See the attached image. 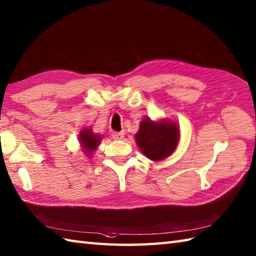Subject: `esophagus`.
<instances>
[{"label":"esophagus","instance_id":"34e87169","mask_svg":"<svg viewBox=\"0 0 256 256\" xmlns=\"http://www.w3.org/2000/svg\"><path fill=\"white\" fill-rule=\"evenodd\" d=\"M124 134H126L124 133V130H121V132H116L112 134V138H114V140H121L124 138Z\"/></svg>","mask_w":256,"mask_h":256}]
</instances>
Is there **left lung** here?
I'll use <instances>...</instances> for the list:
<instances>
[{
  "mask_svg": "<svg viewBox=\"0 0 256 256\" xmlns=\"http://www.w3.org/2000/svg\"><path fill=\"white\" fill-rule=\"evenodd\" d=\"M135 142L140 152L152 162H162L170 157L180 142V128L178 123L168 118L154 121L142 118Z\"/></svg>",
  "mask_w": 256,
  "mask_h": 256,
  "instance_id": "obj_1",
  "label": "left lung"
}]
</instances>
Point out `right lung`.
<instances>
[{"instance_id": "1", "label": "right lung", "mask_w": 256, "mask_h": 256, "mask_svg": "<svg viewBox=\"0 0 256 256\" xmlns=\"http://www.w3.org/2000/svg\"><path fill=\"white\" fill-rule=\"evenodd\" d=\"M101 140H102L101 135L94 133L92 128H82L78 134V142L82 147V152H84L88 158H92L94 152L97 150Z\"/></svg>"}]
</instances>
